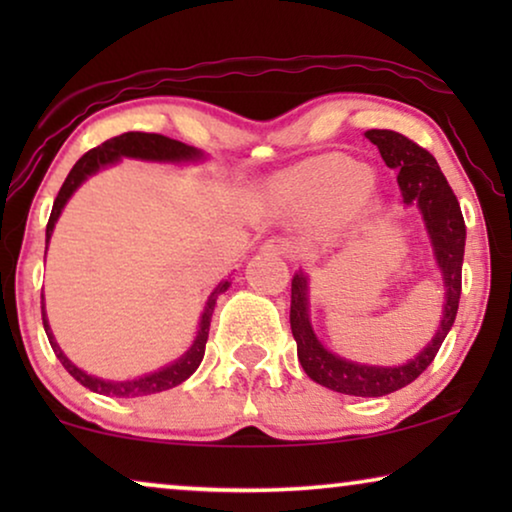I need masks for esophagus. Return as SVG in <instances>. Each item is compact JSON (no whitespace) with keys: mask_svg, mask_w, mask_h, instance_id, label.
Returning a JSON list of instances; mask_svg holds the SVG:
<instances>
[{"mask_svg":"<svg viewBox=\"0 0 512 512\" xmlns=\"http://www.w3.org/2000/svg\"><path fill=\"white\" fill-rule=\"evenodd\" d=\"M263 249L272 251V254H277V256H284V258H298V254H300L298 244L286 240V237H272V240L263 244Z\"/></svg>","mask_w":512,"mask_h":512,"instance_id":"esophagus-1","label":"esophagus"}]
</instances>
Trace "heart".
I'll list each match as a JSON object with an SVG mask.
<instances>
[{"mask_svg": "<svg viewBox=\"0 0 512 512\" xmlns=\"http://www.w3.org/2000/svg\"><path fill=\"white\" fill-rule=\"evenodd\" d=\"M373 186V172L345 156H324L284 174L277 193L300 212L342 216L359 205Z\"/></svg>", "mask_w": 512, "mask_h": 512, "instance_id": "obj_1", "label": "heart"}]
</instances>
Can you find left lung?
I'll use <instances>...</instances> for the list:
<instances>
[{
    "label": "left lung",
    "mask_w": 512,
    "mask_h": 512,
    "mask_svg": "<svg viewBox=\"0 0 512 512\" xmlns=\"http://www.w3.org/2000/svg\"><path fill=\"white\" fill-rule=\"evenodd\" d=\"M366 137L380 149L387 167L398 170V188L405 205H417L429 230L433 254L445 284L443 319L438 333L403 366H363L340 359L321 345L310 324L307 305V277L298 272L291 282V333L298 345V361L310 380L321 387L347 396H387L415 382L431 361L457 319L461 296V263H464L466 223L461 216L457 195L452 193L436 158L422 146L394 130H368Z\"/></svg>",
    "instance_id": "left-lung-1"
}]
</instances>
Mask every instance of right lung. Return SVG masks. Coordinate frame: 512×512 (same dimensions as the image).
<instances>
[{"instance_id":"add662e5","label":"right lung","mask_w":512,"mask_h":512,"mask_svg":"<svg viewBox=\"0 0 512 512\" xmlns=\"http://www.w3.org/2000/svg\"><path fill=\"white\" fill-rule=\"evenodd\" d=\"M123 156L125 158H142V160H158V163H186V160H200L202 151H198L195 146H188L184 142H177V139L156 135V132H123V135L111 137L104 144L95 146V149L83 153V156L76 160L72 172L67 174L65 184H62L58 198H55V202H53L51 219H48V226H46V242L51 240L55 221H58L62 207L67 205V200L72 198V193L76 191V188H79L83 181L90 177V174H95L97 170H102V167H107V165L118 163V160H121ZM228 286H230L228 279H223V282L212 291V296H209L207 305H205V312H202L198 338L193 340L191 349H188V352L181 356L179 361L170 363V366L163 368V370H156V373L137 377V380H128V382L100 380V377H93V375L83 373L81 368H76L74 363L69 361L65 354H62L58 342H55L53 333H51V326H48L44 307H41V319H44L48 342H51L55 356H58L67 373L72 375L76 382L83 384V387L95 391V394L116 396V398L149 396V394H158V391H167V389L177 387V384L188 380V377H191L195 370H198L202 356H205V345H207V338H209V321H212L216 298H219L221 293L228 289Z\"/></svg>"}]
</instances>
